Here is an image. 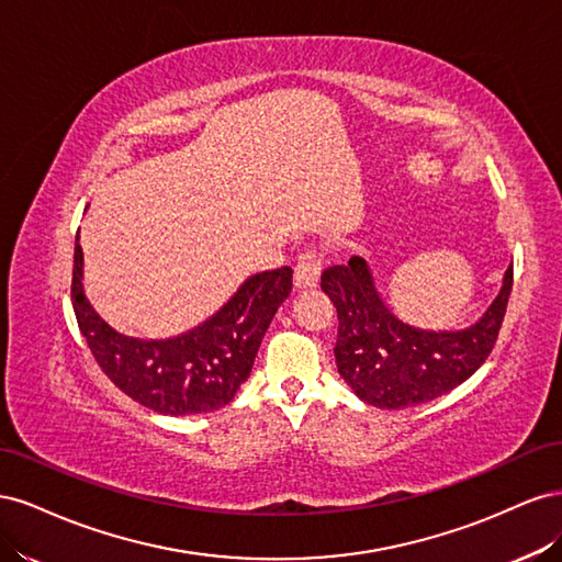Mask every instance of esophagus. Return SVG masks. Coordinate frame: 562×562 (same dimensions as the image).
<instances>
[{
  "label": "esophagus",
  "instance_id": "esophagus-1",
  "mask_svg": "<svg viewBox=\"0 0 562 562\" xmlns=\"http://www.w3.org/2000/svg\"><path fill=\"white\" fill-rule=\"evenodd\" d=\"M323 269V255L316 248H307L297 255L295 262V285L297 288H314L318 283Z\"/></svg>",
  "mask_w": 562,
  "mask_h": 562
}]
</instances>
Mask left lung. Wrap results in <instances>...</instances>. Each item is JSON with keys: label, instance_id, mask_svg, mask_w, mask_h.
I'll return each instance as SVG.
<instances>
[{"label": "left lung", "instance_id": "1", "mask_svg": "<svg viewBox=\"0 0 562 562\" xmlns=\"http://www.w3.org/2000/svg\"><path fill=\"white\" fill-rule=\"evenodd\" d=\"M514 285V262L483 318L464 330H419L386 310L363 258L323 269L321 288L337 307V372L361 401L401 411L467 382L497 342Z\"/></svg>", "mask_w": 562, "mask_h": 562}]
</instances>
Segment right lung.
<instances>
[{
	"label": "right lung",
	"mask_w": 562,
	"mask_h": 562,
	"mask_svg": "<svg viewBox=\"0 0 562 562\" xmlns=\"http://www.w3.org/2000/svg\"><path fill=\"white\" fill-rule=\"evenodd\" d=\"M81 265L77 239L72 307L93 359L135 403L173 417L213 413L234 398L250 375L271 318L293 288L291 267L262 271L194 330L147 342L119 335L93 312L81 288Z\"/></svg>",
	"instance_id": "right-lung-1"
}]
</instances>
